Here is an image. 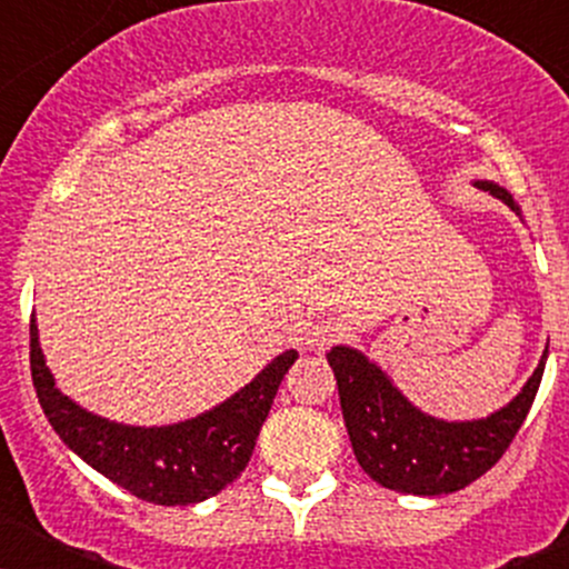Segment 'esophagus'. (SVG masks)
I'll use <instances>...</instances> for the list:
<instances>
[{
  "instance_id": "obj_1",
  "label": "esophagus",
  "mask_w": 569,
  "mask_h": 569,
  "mask_svg": "<svg viewBox=\"0 0 569 569\" xmlns=\"http://www.w3.org/2000/svg\"><path fill=\"white\" fill-rule=\"evenodd\" d=\"M341 325L333 319V316H319L316 321H310L308 328V347L310 350H325L333 339H339Z\"/></svg>"
}]
</instances>
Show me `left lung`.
<instances>
[{"mask_svg":"<svg viewBox=\"0 0 569 569\" xmlns=\"http://www.w3.org/2000/svg\"><path fill=\"white\" fill-rule=\"evenodd\" d=\"M472 184L521 216L516 199L501 184L490 179H476ZM328 361L336 373L341 416L361 470L387 490L445 496L485 476L505 456L539 393L547 347L519 393L496 413L470 421H445L419 410L393 379L356 347H330Z\"/></svg>","mask_w":569,"mask_h":569,"instance_id":"obj_1","label":"left lung"}]
</instances>
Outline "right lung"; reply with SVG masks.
I'll list each match as a JSON object with an SVG mask.
<instances>
[{
  "mask_svg": "<svg viewBox=\"0 0 569 569\" xmlns=\"http://www.w3.org/2000/svg\"><path fill=\"white\" fill-rule=\"evenodd\" d=\"M296 359V350H284L239 393L193 419L136 427L90 413L59 390L39 345L37 319H30V376L50 427L104 479L164 507L210 499L248 467L276 390Z\"/></svg>",
  "mask_w": 569,
  "mask_h": 569,
  "instance_id": "add662e5",
  "label": "right lung"
}]
</instances>
